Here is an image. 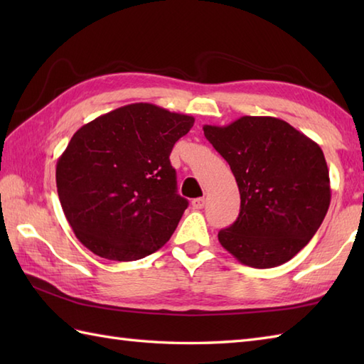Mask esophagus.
<instances>
[{"label":"esophagus","mask_w":364,"mask_h":364,"mask_svg":"<svg viewBox=\"0 0 364 364\" xmlns=\"http://www.w3.org/2000/svg\"><path fill=\"white\" fill-rule=\"evenodd\" d=\"M205 198H194L191 202V205H192V208H194V210H202V208L205 206Z\"/></svg>","instance_id":"34e87169"}]
</instances>
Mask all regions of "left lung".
Wrapping results in <instances>:
<instances>
[{
  "mask_svg": "<svg viewBox=\"0 0 364 364\" xmlns=\"http://www.w3.org/2000/svg\"><path fill=\"white\" fill-rule=\"evenodd\" d=\"M205 137L233 172L241 211L219 231L220 245L245 266L283 264L310 242L326 218L331 191L321 146L288 122L244 117L205 125Z\"/></svg>",
  "mask_w": 364,
  "mask_h": 364,
  "instance_id": "8db88e82",
  "label": "left lung"
}]
</instances>
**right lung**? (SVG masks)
<instances>
[{"label":"right lung","instance_id":"obj_1","mask_svg":"<svg viewBox=\"0 0 364 364\" xmlns=\"http://www.w3.org/2000/svg\"><path fill=\"white\" fill-rule=\"evenodd\" d=\"M196 119L133 103L82 125L56 164L60 206L80 242L112 261L159 250L188 200L176 194L170 153Z\"/></svg>","mask_w":364,"mask_h":364}]
</instances>
